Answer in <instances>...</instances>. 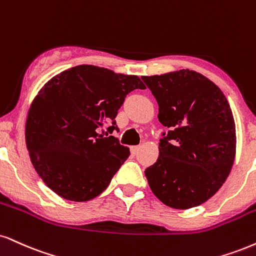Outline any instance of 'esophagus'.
<instances>
[{
  "mask_svg": "<svg viewBox=\"0 0 256 256\" xmlns=\"http://www.w3.org/2000/svg\"><path fill=\"white\" fill-rule=\"evenodd\" d=\"M140 146H131V148H130V150H131V154H132V155H137V154L140 152Z\"/></svg>",
  "mask_w": 256,
  "mask_h": 256,
  "instance_id": "1",
  "label": "esophagus"
}]
</instances>
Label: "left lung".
I'll return each mask as SVG.
<instances>
[{
  "label": "left lung",
  "mask_w": 256,
  "mask_h": 256,
  "mask_svg": "<svg viewBox=\"0 0 256 256\" xmlns=\"http://www.w3.org/2000/svg\"><path fill=\"white\" fill-rule=\"evenodd\" d=\"M169 128L158 161L146 169L152 193L169 208L186 210L211 198L226 182L236 154L235 120L223 92L190 69L142 76Z\"/></svg>",
  "instance_id": "left-lung-1"
}]
</instances>
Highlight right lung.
I'll list each match as a JSON object with an SVG mask.
<instances>
[{
  "label": "right lung",
  "mask_w": 256,
  "mask_h": 256,
  "mask_svg": "<svg viewBox=\"0 0 256 256\" xmlns=\"http://www.w3.org/2000/svg\"><path fill=\"white\" fill-rule=\"evenodd\" d=\"M146 89L136 75L78 66L52 78L33 100L26 120L27 150L36 173L56 194L88 202L107 188L130 156L116 137V116L126 95Z\"/></svg>",
  "instance_id": "right-lung-1"
}]
</instances>
